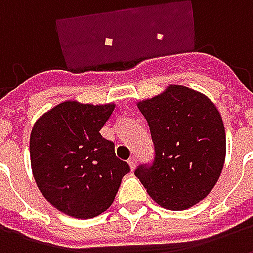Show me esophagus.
I'll list each match as a JSON object with an SVG mask.
<instances>
[{
  "label": "esophagus",
  "instance_id": "1",
  "mask_svg": "<svg viewBox=\"0 0 253 253\" xmlns=\"http://www.w3.org/2000/svg\"><path fill=\"white\" fill-rule=\"evenodd\" d=\"M128 165H130L131 169H135V165H137V157H135V156H131V157L128 159Z\"/></svg>",
  "mask_w": 253,
  "mask_h": 253
}]
</instances>
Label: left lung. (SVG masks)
Instances as JSON below:
<instances>
[{
	"label": "left lung",
	"mask_w": 253,
	"mask_h": 253,
	"mask_svg": "<svg viewBox=\"0 0 253 253\" xmlns=\"http://www.w3.org/2000/svg\"><path fill=\"white\" fill-rule=\"evenodd\" d=\"M154 143V161L135 169L148 194L168 210H186L209 195L222 172L226 137L211 100L183 85L138 103Z\"/></svg>",
	"instance_id": "1"
}]
</instances>
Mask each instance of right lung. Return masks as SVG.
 Masks as SVG:
<instances>
[{"mask_svg": "<svg viewBox=\"0 0 253 253\" xmlns=\"http://www.w3.org/2000/svg\"><path fill=\"white\" fill-rule=\"evenodd\" d=\"M114 108L67 100L32 127L31 167L38 188L66 215L88 219L104 212L130 172L116 157L114 142L100 134Z\"/></svg>", "mask_w": 253, "mask_h": 253, "instance_id": "obj_1", "label": "right lung"}]
</instances>
